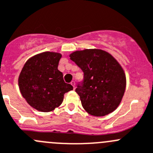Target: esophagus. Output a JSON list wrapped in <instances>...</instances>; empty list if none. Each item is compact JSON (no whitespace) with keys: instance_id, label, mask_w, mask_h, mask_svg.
Here are the masks:
<instances>
[{"instance_id":"obj_1","label":"esophagus","mask_w":153,"mask_h":153,"mask_svg":"<svg viewBox=\"0 0 153 153\" xmlns=\"http://www.w3.org/2000/svg\"><path fill=\"white\" fill-rule=\"evenodd\" d=\"M71 85H72V87H73V89L75 88V82L74 81H72V82H71Z\"/></svg>"}]
</instances>
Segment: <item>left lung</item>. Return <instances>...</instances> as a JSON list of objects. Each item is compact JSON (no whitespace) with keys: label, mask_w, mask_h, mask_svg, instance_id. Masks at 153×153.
Returning a JSON list of instances; mask_svg holds the SVG:
<instances>
[{"label":"left lung","mask_w":153,"mask_h":153,"mask_svg":"<svg viewBox=\"0 0 153 153\" xmlns=\"http://www.w3.org/2000/svg\"><path fill=\"white\" fill-rule=\"evenodd\" d=\"M84 72L82 85L75 91L87 113L106 116L118 107L126 90V75L117 60L99 49L78 50L69 55Z\"/></svg>","instance_id":"left-lung-1"}]
</instances>
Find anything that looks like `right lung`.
<instances>
[{
    "label": "right lung",
    "instance_id": "1",
    "mask_svg": "<svg viewBox=\"0 0 153 153\" xmlns=\"http://www.w3.org/2000/svg\"><path fill=\"white\" fill-rule=\"evenodd\" d=\"M62 55L44 52L30 58L23 65L18 78L22 96L30 106L41 112H50L59 107L64 94L73 87L63 80L58 69Z\"/></svg>",
    "mask_w": 153,
    "mask_h": 153
}]
</instances>
